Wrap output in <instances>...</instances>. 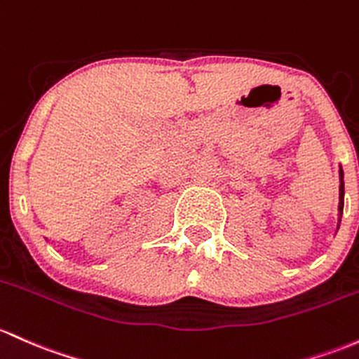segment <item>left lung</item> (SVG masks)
I'll use <instances>...</instances> for the list:
<instances>
[{
	"mask_svg": "<svg viewBox=\"0 0 359 359\" xmlns=\"http://www.w3.org/2000/svg\"><path fill=\"white\" fill-rule=\"evenodd\" d=\"M339 208H337V211H339V218H337V230H339V224H341V218H342V208H344V172H342V167H339Z\"/></svg>",
	"mask_w": 359,
	"mask_h": 359,
	"instance_id": "8db88e82",
	"label": "left lung"
}]
</instances>
